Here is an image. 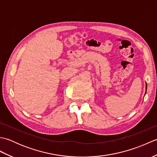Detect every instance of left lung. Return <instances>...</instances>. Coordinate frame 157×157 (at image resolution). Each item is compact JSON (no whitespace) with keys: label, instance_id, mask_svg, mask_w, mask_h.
<instances>
[{"label":"left lung","instance_id":"obj_1","mask_svg":"<svg viewBox=\"0 0 157 157\" xmlns=\"http://www.w3.org/2000/svg\"><path fill=\"white\" fill-rule=\"evenodd\" d=\"M146 88H147V84H146V92H145V94L146 93Z\"/></svg>","mask_w":157,"mask_h":157}]
</instances>
